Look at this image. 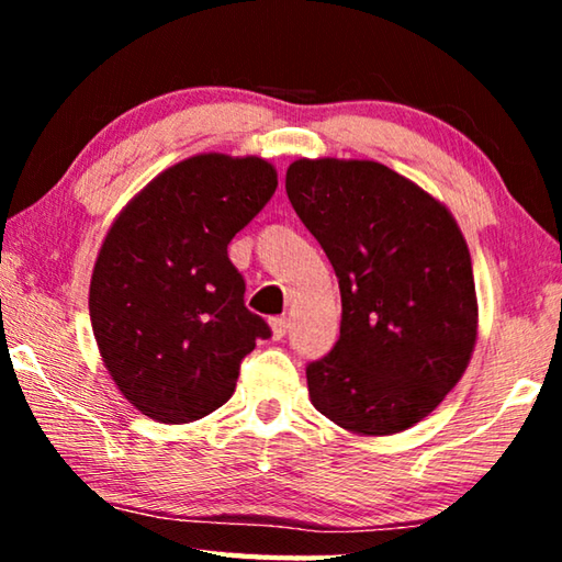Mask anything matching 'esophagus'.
<instances>
[{"mask_svg":"<svg viewBox=\"0 0 562 562\" xmlns=\"http://www.w3.org/2000/svg\"><path fill=\"white\" fill-rule=\"evenodd\" d=\"M270 327H272V337L274 339H282L284 335H288L290 322H288V317H272L270 319Z\"/></svg>","mask_w":562,"mask_h":562,"instance_id":"1","label":"esophagus"}]
</instances>
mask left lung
Listing matches in <instances>:
<instances>
[{"instance_id":"8db88e82","label":"left lung","mask_w":562,"mask_h":562,"mask_svg":"<svg viewBox=\"0 0 562 562\" xmlns=\"http://www.w3.org/2000/svg\"><path fill=\"white\" fill-rule=\"evenodd\" d=\"M341 292L339 339L307 364L319 414L355 434L429 416L475 345L471 255L446 207L374 160H294L284 178Z\"/></svg>"}]
</instances>
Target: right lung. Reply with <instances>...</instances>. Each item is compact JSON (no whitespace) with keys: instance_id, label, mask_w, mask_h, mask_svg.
<instances>
[{"instance_id":"1","label":"right lung","mask_w":562,"mask_h":562,"mask_svg":"<svg viewBox=\"0 0 562 562\" xmlns=\"http://www.w3.org/2000/svg\"><path fill=\"white\" fill-rule=\"evenodd\" d=\"M274 188L262 158L193 156L111 225L91 278L93 337L121 394L156 422L188 424L223 406L255 341L272 337L245 307L227 245Z\"/></svg>"}]
</instances>
